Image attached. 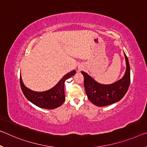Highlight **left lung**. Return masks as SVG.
<instances>
[{
	"label": "left lung",
	"instance_id": "1",
	"mask_svg": "<svg viewBox=\"0 0 147 147\" xmlns=\"http://www.w3.org/2000/svg\"><path fill=\"white\" fill-rule=\"evenodd\" d=\"M126 70L124 76L111 84H101L85 72H81L84 76V85L88 98L93 104L98 107L109 105L122 98L126 94L130 83V67L127 57L124 53Z\"/></svg>",
	"mask_w": 147,
	"mask_h": 147
}]
</instances>
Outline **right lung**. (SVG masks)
<instances>
[{
  "label": "right lung",
  "instance_id": "obj_1",
  "mask_svg": "<svg viewBox=\"0 0 147 147\" xmlns=\"http://www.w3.org/2000/svg\"><path fill=\"white\" fill-rule=\"evenodd\" d=\"M76 73L75 70L70 72L63 77L54 87L45 92H34L27 88L23 83L20 76L21 88L25 97L36 106L42 109H53L61 106L64 103L65 96L64 84L67 79L74 76Z\"/></svg>",
  "mask_w": 147,
  "mask_h": 147
}]
</instances>
